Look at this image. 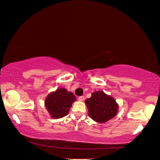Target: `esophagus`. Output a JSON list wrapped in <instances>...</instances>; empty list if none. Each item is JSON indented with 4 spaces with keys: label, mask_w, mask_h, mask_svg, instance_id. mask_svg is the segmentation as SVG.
Here are the masks:
<instances>
[{
    "label": "esophagus",
    "mask_w": 160,
    "mask_h": 160,
    "mask_svg": "<svg viewBox=\"0 0 160 160\" xmlns=\"http://www.w3.org/2000/svg\"><path fill=\"white\" fill-rule=\"evenodd\" d=\"M78 100H79L80 101H83V100H84V96H79V97H78Z\"/></svg>",
    "instance_id": "34e87169"
}]
</instances>
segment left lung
Instances as JSON below:
<instances>
[{"mask_svg": "<svg viewBox=\"0 0 160 160\" xmlns=\"http://www.w3.org/2000/svg\"><path fill=\"white\" fill-rule=\"evenodd\" d=\"M85 103L88 110V116L99 123L110 120L118 112V105L116 100L102 91L92 93V96L85 100Z\"/></svg>", "mask_w": 160, "mask_h": 160, "instance_id": "1", "label": "left lung"}]
</instances>
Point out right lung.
<instances>
[{
  "mask_svg": "<svg viewBox=\"0 0 160 160\" xmlns=\"http://www.w3.org/2000/svg\"><path fill=\"white\" fill-rule=\"evenodd\" d=\"M75 100L76 97L72 92L64 88H59L46 97L45 106L52 118L57 119L68 114Z\"/></svg>",
  "mask_w": 160,
  "mask_h": 160,
  "instance_id": "right-lung-1",
  "label": "right lung"
}]
</instances>
